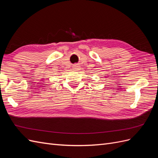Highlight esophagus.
I'll list each match as a JSON object with an SVG mask.
<instances>
[{"instance_id":"1","label":"esophagus","mask_w":158,"mask_h":158,"mask_svg":"<svg viewBox=\"0 0 158 158\" xmlns=\"http://www.w3.org/2000/svg\"><path fill=\"white\" fill-rule=\"evenodd\" d=\"M78 66L77 65H74V70H76V69H78Z\"/></svg>"}]
</instances>
